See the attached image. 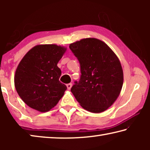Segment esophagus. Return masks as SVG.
Returning <instances> with one entry per match:
<instances>
[{
    "label": "esophagus",
    "mask_w": 150,
    "mask_h": 150,
    "mask_svg": "<svg viewBox=\"0 0 150 150\" xmlns=\"http://www.w3.org/2000/svg\"><path fill=\"white\" fill-rule=\"evenodd\" d=\"M67 89L68 90H70L71 89V87H72V84L71 83H69V84H67Z\"/></svg>",
    "instance_id": "obj_1"
}]
</instances>
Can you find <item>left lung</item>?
Segmentation results:
<instances>
[{
    "instance_id": "1",
    "label": "left lung",
    "mask_w": 150,
    "mask_h": 150,
    "mask_svg": "<svg viewBox=\"0 0 150 150\" xmlns=\"http://www.w3.org/2000/svg\"><path fill=\"white\" fill-rule=\"evenodd\" d=\"M81 65V79L71 91L88 112L100 113L113 105L120 95L124 74L118 57L108 45L95 38L69 45Z\"/></svg>"
}]
</instances>
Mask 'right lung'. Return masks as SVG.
Listing matches in <instances>:
<instances>
[{"mask_svg":"<svg viewBox=\"0 0 150 150\" xmlns=\"http://www.w3.org/2000/svg\"><path fill=\"white\" fill-rule=\"evenodd\" d=\"M67 47L56 44L33 47L20 61L14 75V86L22 100L34 110L50 111L59 102L67 87L59 81L57 63Z\"/></svg>","mask_w":150,"mask_h":150,"instance_id":"add662e5","label":"right lung"}]
</instances>
